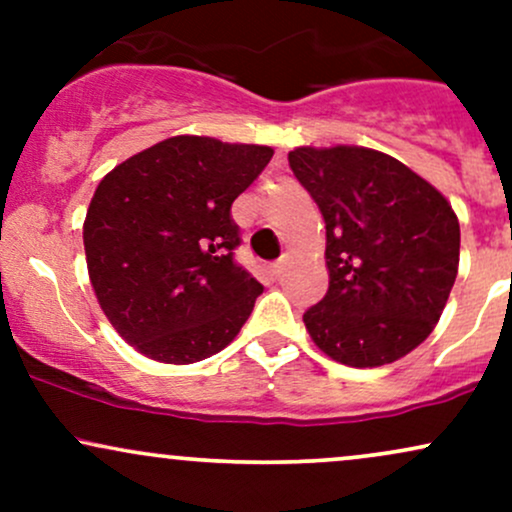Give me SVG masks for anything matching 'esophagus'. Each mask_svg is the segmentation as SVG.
<instances>
[{"mask_svg": "<svg viewBox=\"0 0 512 512\" xmlns=\"http://www.w3.org/2000/svg\"><path fill=\"white\" fill-rule=\"evenodd\" d=\"M289 267H291V257L284 255L279 262L274 264V272H276V276H284L286 272H289Z\"/></svg>", "mask_w": 512, "mask_h": 512, "instance_id": "esophagus-1", "label": "esophagus"}]
</instances>
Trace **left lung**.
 Returning <instances> with one entry per match:
<instances>
[{
  "label": "left lung",
  "instance_id": "8db88e82",
  "mask_svg": "<svg viewBox=\"0 0 512 512\" xmlns=\"http://www.w3.org/2000/svg\"><path fill=\"white\" fill-rule=\"evenodd\" d=\"M327 228L330 289L303 313L317 349L375 368L416 349L443 315L460 264V221L431 182L363 146L289 154Z\"/></svg>",
  "mask_w": 512,
  "mask_h": 512
}]
</instances>
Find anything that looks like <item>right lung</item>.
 Masks as SVG:
<instances>
[{"label":"right lung","mask_w":512,"mask_h":512,"mask_svg":"<svg viewBox=\"0 0 512 512\" xmlns=\"http://www.w3.org/2000/svg\"><path fill=\"white\" fill-rule=\"evenodd\" d=\"M274 151L180 134L115 166L84 221L91 286L117 334L161 363L219 354L262 284L233 260L231 204Z\"/></svg>","instance_id":"add662e5"}]
</instances>
